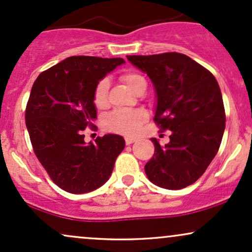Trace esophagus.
<instances>
[{
  "mask_svg": "<svg viewBox=\"0 0 252 252\" xmlns=\"http://www.w3.org/2000/svg\"><path fill=\"white\" fill-rule=\"evenodd\" d=\"M135 141H136V138H135V137H126V143L128 144V146H129V144L134 143Z\"/></svg>",
  "mask_w": 252,
  "mask_h": 252,
  "instance_id": "obj_1",
  "label": "esophagus"
}]
</instances>
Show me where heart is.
Listing matches in <instances>:
<instances>
[{"mask_svg": "<svg viewBox=\"0 0 252 252\" xmlns=\"http://www.w3.org/2000/svg\"><path fill=\"white\" fill-rule=\"evenodd\" d=\"M121 79L126 84V86L132 91L140 86V84L146 83V79L141 74L135 72H126L121 76ZM109 80L102 79L94 88V103L98 109L105 108L108 104ZM147 120V114L143 110H115L104 120L105 129L120 134L132 135L137 131L140 126Z\"/></svg>", "mask_w": 252, "mask_h": 252, "instance_id": "heart-1", "label": "heart"}]
</instances>
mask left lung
Returning a JSON list of instances; mask_svg holds the SVG:
<instances>
[{
	"instance_id": "1",
	"label": "left lung",
	"mask_w": 252,
	"mask_h": 252,
	"mask_svg": "<svg viewBox=\"0 0 252 252\" xmlns=\"http://www.w3.org/2000/svg\"><path fill=\"white\" fill-rule=\"evenodd\" d=\"M126 58L154 85L155 123L172 131L164 146L152 138L155 153L146 174L162 189H185L204 174L220 147L226 120L218 82L181 53Z\"/></svg>"
}]
</instances>
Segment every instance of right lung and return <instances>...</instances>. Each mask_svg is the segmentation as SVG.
I'll return each instance as SVG.
<instances>
[{
    "instance_id": "1",
    "label": "right lung",
    "mask_w": 252,
    "mask_h": 252,
    "mask_svg": "<svg viewBox=\"0 0 252 252\" xmlns=\"http://www.w3.org/2000/svg\"><path fill=\"white\" fill-rule=\"evenodd\" d=\"M126 62L122 58L74 56L46 70L33 84L26 126L34 153L50 178L73 194L97 189L109 180L122 136L106 134L85 143L83 130L94 126L98 82Z\"/></svg>"
}]
</instances>
